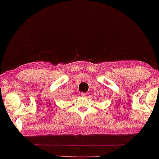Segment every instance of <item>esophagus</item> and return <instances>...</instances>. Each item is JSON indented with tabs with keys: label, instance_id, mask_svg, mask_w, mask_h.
<instances>
[{
	"label": "esophagus",
	"instance_id": "1",
	"mask_svg": "<svg viewBox=\"0 0 159 159\" xmlns=\"http://www.w3.org/2000/svg\"><path fill=\"white\" fill-rule=\"evenodd\" d=\"M87 93H85V92H82L81 93H80V96H84V97H85V96H87Z\"/></svg>",
	"mask_w": 159,
	"mask_h": 159
}]
</instances>
